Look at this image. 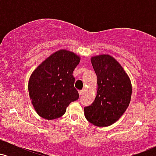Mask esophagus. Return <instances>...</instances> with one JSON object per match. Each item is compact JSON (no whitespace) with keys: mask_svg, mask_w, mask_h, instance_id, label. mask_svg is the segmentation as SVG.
I'll use <instances>...</instances> for the list:
<instances>
[{"mask_svg":"<svg viewBox=\"0 0 156 156\" xmlns=\"http://www.w3.org/2000/svg\"><path fill=\"white\" fill-rule=\"evenodd\" d=\"M78 93H79L80 96H82L83 94V93H84V90H83V89H82V90H80L79 92H78Z\"/></svg>","mask_w":156,"mask_h":156,"instance_id":"esophagus-1","label":"esophagus"}]
</instances>
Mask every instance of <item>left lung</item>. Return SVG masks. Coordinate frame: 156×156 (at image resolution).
<instances>
[{
  "label": "left lung",
  "mask_w": 156,
  "mask_h": 156,
  "mask_svg": "<svg viewBox=\"0 0 156 156\" xmlns=\"http://www.w3.org/2000/svg\"><path fill=\"white\" fill-rule=\"evenodd\" d=\"M98 77L96 98L92 105L84 108L86 119L95 126L114 124L124 114L130 102V79L114 57L108 54L91 57Z\"/></svg>",
  "instance_id": "8db88e82"
}]
</instances>
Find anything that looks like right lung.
I'll return each mask as SVG.
<instances>
[{"instance_id": "1", "label": "right lung", "mask_w": 156, "mask_h": 156, "mask_svg": "<svg viewBox=\"0 0 156 156\" xmlns=\"http://www.w3.org/2000/svg\"><path fill=\"white\" fill-rule=\"evenodd\" d=\"M80 56L61 49L54 52L37 67L28 80L31 104L39 116L48 120L57 119L67 107L79 98L74 87L73 73Z\"/></svg>"}]
</instances>
